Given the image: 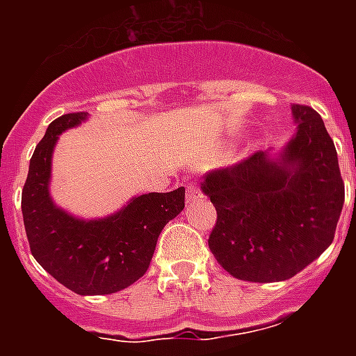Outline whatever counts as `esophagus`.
I'll use <instances>...</instances> for the list:
<instances>
[{"label": "esophagus", "mask_w": 356, "mask_h": 356, "mask_svg": "<svg viewBox=\"0 0 356 356\" xmlns=\"http://www.w3.org/2000/svg\"><path fill=\"white\" fill-rule=\"evenodd\" d=\"M197 197H201V193L197 191V187L194 184H188L187 185V196H185V200H187V205L194 203Z\"/></svg>", "instance_id": "esophagus-1"}]
</instances>
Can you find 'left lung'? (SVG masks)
<instances>
[{"mask_svg":"<svg viewBox=\"0 0 356 356\" xmlns=\"http://www.w3.org/2000/svg\"><path fill=\"white\" fill-rule=\"evenodd\" d=\"M291 110L296 131L276 153L259 151L201 184L217 210L210 251L244 282H284L303 271L332 244L344 205L325 122L310 106Z\"/></svg>","mask_w":356,"mask_h":356,"instance_id":"obj_1","label":"left lung"}]
</instances>
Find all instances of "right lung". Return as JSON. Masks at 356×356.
Returning <instances> with one entry per match:
<instances>
[{
  "mask_svg": "<svg viewBox=\"0 0 356 356\" xmlns=\"http://www.w3.org/2000/svg\"><path fill=\"white\" fill-rule=\"evenodd\" d=\"M87 112L55 119L37 144L21 196L24 229L33 259L69 291L114 294L149 267L160 232L185 207V187L134 196L118 212L83 219L60 209L49 193L58 135L87 121Z\"/></svg>",
  "mask_w": 356,
  "mask_h": 356,
  "instance_id": "add662e5",
  "label": "right lung"
}]
</instances>
